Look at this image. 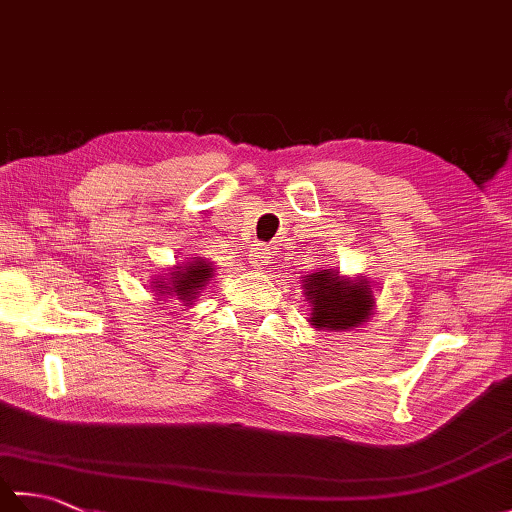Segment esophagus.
I'll use <instances>...</instances> for the list:
<instances>
[{"instance_id": "obj_1", "label": "esophagus", "mask_w": 512, "mask_h": 512, "mask_svg": "<svg viewBox=\"0 0 512 512\" xmlns=\"http://www.w3.org/2000/svg\"><path fill=\"white\" fill-rule=\"evenodd\" d=\"M250 264H253L255 268H262V266H268L270 264V250L262 244H255V248L250 250Z\"/></svg>"}]
</instances>
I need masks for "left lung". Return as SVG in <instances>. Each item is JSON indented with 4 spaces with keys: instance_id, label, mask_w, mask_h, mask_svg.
Masks as SVG:
<instances>
[{
    "instance_id": "left-lung-1",
    "label": "left lung",
    "mask_w": 512,
    "mask_h": 512,
    "mask_svg": "<svg viewBox=\"0 0 512 512\" xmlns=\"http://www.w3.org/2000/svg\"><path fill=\"white\" fill-rule=\"evenodd\" d=\"M306 297L312 303V325L325 330L354 328L374 306L372 288L361 281H341L334 270L308 275Z\"/></svg>"
}]
</instances>
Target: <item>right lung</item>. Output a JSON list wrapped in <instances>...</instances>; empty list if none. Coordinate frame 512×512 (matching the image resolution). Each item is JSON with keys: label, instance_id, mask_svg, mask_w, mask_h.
I'll return each instance as SVG.
<instances>
[{"label": "right lung", "instance_id": "add662e5", "mask_svg": "<svg viewBox=\"0 0 512 512\" xmlns=\"http://www.w3.org/2000/svg\"><path fill=\"white\" fill-rule=\"evenodd\" d=\"M209 277H213L211 264L204 262V259H195V262L187 264L184 268H178L176 273H171V281L169 284H162V288H167L169 295L191 301L195 295H198V290H202L206 281H209Z\"/></svg>", "mask_w": 512, "mask_h": 512}]
</instances>
